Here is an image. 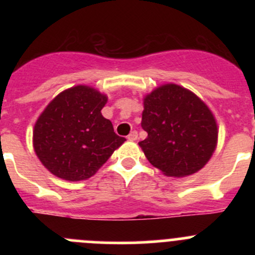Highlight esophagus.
<instances>
[{
  "label": "esophagus",
  "instance_id": "obj_1",
  "mask_svg": "<svg viewBox=\"0 0 255 255\" xmlns=\"http://www.w3.org/2000/svg\"><path fill=\"white\" fill-rule=\"evenodd\" d=\"M138 139V132L137 130H133V132L129 133V135H128V140H137Z\"/></svg>",
  "mask_w": 255,
  "mask_h": 255
}]
</instances>
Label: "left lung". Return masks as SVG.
<instances>
[{
  "label": "left lung",
  "instance_id": "obj_1",
  "mask_svg": "<svg viewBox=\"0 0 255 255\" xmlns=\"http://www.w3.org/2000/svg\"><path fill=\"white\" fill-rule=\"evenodd\" d=\"M139 146L153 166L168 176L197 173L217 145V123L207 105L176 84L156 87L143 100Z\"/></svg>",
  "mask_w": 255,
  "mask_h": 255
}]
</instances>
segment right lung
Returning a JSON list of instances; mask_svg holds the SVG:
<instances>
[{"instance_id": "obj_1", "label": "right lung", "mask_w": 255, "mask_h": 255, "mask_svg": "<svg viewBox=\"0 0 255 255\" xmlns=\"http://www.w3.org/2000/svg\"><path fill=\"white\" fill-rule=\"evenodd\" d=\"M106 102V95L78 85L60 92L38 117L33 146L53 175L68 181L89 179L125 143L102 116Z\"/></svg>"}]
</instances>
